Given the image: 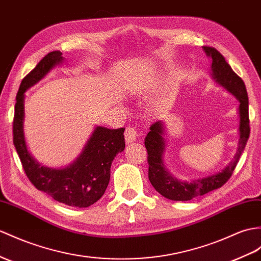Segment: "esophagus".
Segmentation results:
<instances>
[{
	"label": "esophagus",
	"instance_id": "obj_1",
	"mask_svg": "<svg viewBox=\"0 0 261 261\" xmlns=\"http://www.w3.org/2000/svg\"><path fill=\"white\" fill-rule=\"evenodd\" d=\"M125 139H126V143H132V142H135L137 139V129L135 127H132L128 126L125 130Z\"/></svg>",
	"mask_w": 261,
	"mask_h": 261
}]
</instances>
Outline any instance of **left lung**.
<instances>
[{"label": "left lung", "mask_w": 261, "mask_h": 261, "mask_svg": "<svg viewBox=\"0 0 261 261\" xmlns=\"http://www.w3.org/2000/svg\"><path fill=\"white\" fill-rule=\"evenodd\" d=\"M207 56L212 59V77L239 101V141L238 149L233 160L220 173L192 181H181L171 175L164 164L165 152V126L158 120L149 127V133L145 138V147L148 152V178L158 193L168 199L176 201H187L198 196H202L212 190L220 188L230 178L240 156L246 147L250 134L249 113H248V95L244 81L232 71L217 49L204 46Z\"/></svg>", "instance_id": "1"}]
</instances>
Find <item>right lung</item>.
Instances as JSON below:
<instances>
[{"label": "right lung", "instance_id": "1", "mask_svg": "<svg viewBox=\"0 0 261 261\" xmlns=\"http://www.w3.org/2000/svg\"><path fill=\"white\" fill-rule=\"evenodd\" d=\"M60 50L45 55L33 71L22 80L16 95L13 120V143L30 181L36 189L55 200L72 207L85 208L96 202L109 186L111 166L118 152L125 148V128L109 129L97 126L81 155L65 168L41 166L28 150L24 137V93L61 64Z\"/></svg>", "mask_w": 261, "mask_h": 261}]
</instances>
